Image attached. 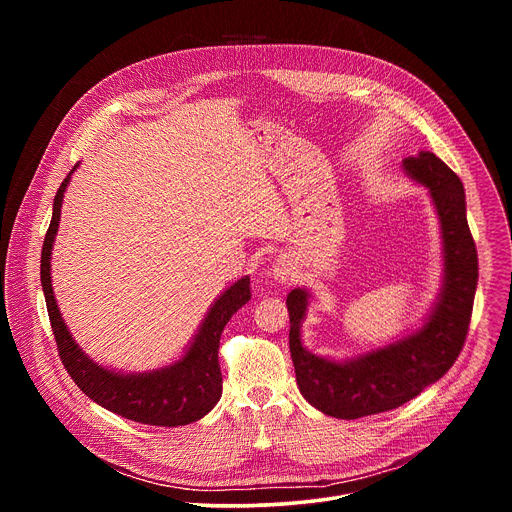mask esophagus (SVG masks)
I'll use <instances>...</instances> for the list:
<instances>
[{"instance_id": "esophagus-1", "label": "esophagus", "mask_w": 512, "mask_h": 512, "mask_svg": "<svg viewBox=\"0 0 512 512\" xmlns=\"http://www.w3.org/2000/svg\"><path fill=\"white\" fill-rule=\"evenodd\" d=\"M271 271H273V277H275L279 283H285V281H289L291 277H294L296 267H294V263H291L287 257H279V259H275Z\"/></svg>"}]
</instances>
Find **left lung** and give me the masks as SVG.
<instances>
[{
  "label": "left lung",
  "mask_w": 512,
  "mask_h": 512,
  "mask_svg": "<svg viewBox=\"0 0 512 512\" xmlns=\"http://www.w3.org/2000/svg\"><path fill=\"white\" fill-rule=\"evenodd\" d=\"M403 166L413 180L429 188L444 237V289L425 326L385 348L348 362H332L302 346L300 326L308 308V291L291 289L285 302L298 387L306 401L338 419L391 411L417 397L450 371L470 328L478 253L466 218L462 180L431 152H419L417 158L403 160Z\"/></svg>",
  "instance_id": "obj_1"
}]
</instances>
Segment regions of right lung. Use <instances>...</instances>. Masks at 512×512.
I'll return each instance as SVG.
<instances>
[{
    "instance_id": "obj_1",
    "label": "right lung",
    "mask_w": 512,
    "mask_h": 512,
    "mask_svg": "<svg viewBox=\"0 0 512 512\" xmlns=\"http://www.w3.org/2000/svg\"><path fill=\"white\" fill-rule=\"evenodd\" d=\"M68 180L70 174L62 180L54 196L52 221L46 231L40 257V281L48 318L66 373L87 397L125 419L158 427H178L198 421L221 399L223 375L221 364H218V344H221V334L231 316L251 300L249 277L233 283L214 302L192 346L172 367L143 375H121L103 369L72 340L60 318L50 281V253L58 231L60 206Z\"/></svg>"
}]
</instances>
